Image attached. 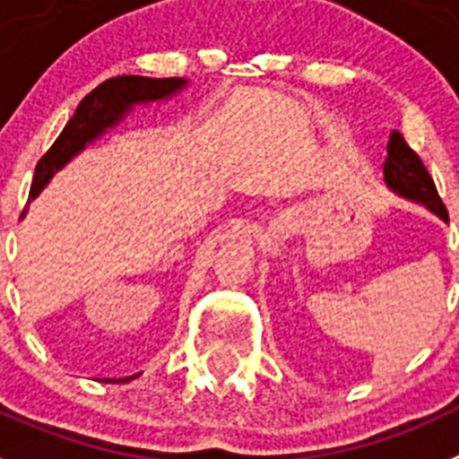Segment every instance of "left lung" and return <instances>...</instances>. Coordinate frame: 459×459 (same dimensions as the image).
<instances>
[{"instance_id":"obj_1","label":"left lung","mask_w":459,"mask_h":459,"mask_svg":"<svg viewBox=\"0 0 459 459\" xmlns=\"http://www.w3.org/2000/svg\"><path fill=\"white\" fill-rule=\"evenodd\" d=\"M385 183L394 195L403 196L408 202L422 204L441 221L448 222V211L443 206L429 170L425 169L422 159L408 147L399 131H392V135H389L387 159H385Z\"/></svg>"}]
</instances>
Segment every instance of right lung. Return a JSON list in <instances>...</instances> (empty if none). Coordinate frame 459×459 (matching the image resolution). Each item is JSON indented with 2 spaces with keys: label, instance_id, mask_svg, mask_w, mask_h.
<instances>
[{
  "label": "right lung",
  "instance_id": "add662e5",
  "mask_svg": "<svg viewBox=\"0 0 459 459\" xmlns=\"http://www.w3.org/2000/svg\"><path fill=\"white\" fill-rule=\"evenodd\" d=\"M187 86V79L169 77V79H152V77H135V74H124L102 82L98 89H93L84 100L79 102L77 112L63 128V134L56 138L39 164L34 169L32 187H30V199L39 195L47 187L56 173L72 159L77 157L89 143L100 138L108 128L117 126L126 112L134 109V105H145V102L169 100ZM138 377H124V380H105V382H128Z\"/></svg>",
  "mask_w": 459,
  "mask_h": 459
}]
</instances>
